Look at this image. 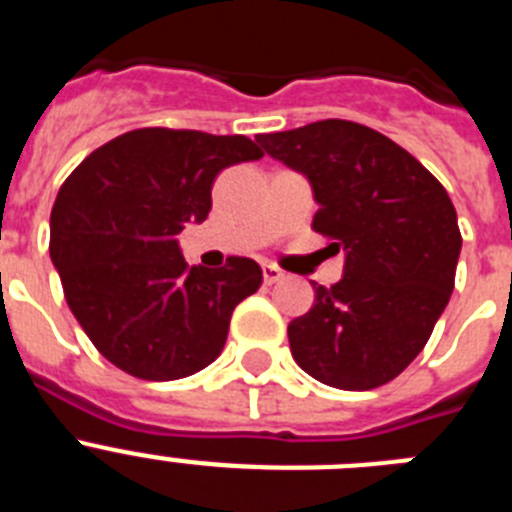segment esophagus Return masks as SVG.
Masks as SVG:
<instances>
[{
	"instance_id": "34e87169",
	"label": "esophagus",
	"mask_w": 512,
	"mask_h": 512,
	"mask_svg": "<svg viewBox=\"0 0 512 512\" xmlns=\"http://www.w3.org/2000/svg\"><path fill=\"white\" fill-rule=\"evenodd\" d=\"M261 271H264V284H277L279 279L284 277V271L274 264H264L261 266Z\"/></svg>"
}]
</instances>
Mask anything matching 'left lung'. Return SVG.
I'll list each match as a JSON object with an SVG mask.
<instances>
[{
	"mask_svg": "<svg viewBox=\"0 0 512 512\" xmlns=\"http://www.w3.org/2000/svg\"><path fill=\"white\" fill-rule=\"evenodd\" d=\"M307 176L312 230L346 253L343 279L312 284L315 305L289 323L292 356L338 390L392 382L423 351L454 292L461 233L449 194L395 140L351 120L256 138Z\"/></svg>",
	"mask_w": 512,
	"mask_h": 512,
	"instance_id": "1",
	"label": "left lung"
}]
</instances>
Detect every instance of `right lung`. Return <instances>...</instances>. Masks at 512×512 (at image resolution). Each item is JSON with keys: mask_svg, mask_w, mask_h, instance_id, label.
<instances>
[{"mask_svg": "<svg viewBox=\"0 0 512 512\" xmlns=\"http://www.w3.org/2000/svg\"><path fill=\"white\" fill-rule=\"evenodd\" d=\"M261 156L246 135L140 128L89 153L58 189L51 261L74 318L117 369L169 382L220 356L235 305L264 274L243 256L189 266L176 235L205 220L220 171Z\"/></svg>", "mask_w": 512, "mask_h": 512, "instance_id": "1", "label": "right lung"}]
</instances>
